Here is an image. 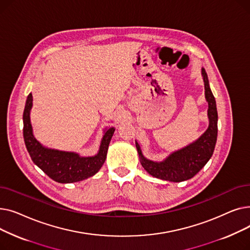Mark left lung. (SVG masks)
<instances>
[{"mask_svg": "<svg viewBox=\"0 0 250 250\" xmlns=\"http://www.w3.org/2000/svg\"><path fill=\"white\" fill-rule=\"evenodd\" d=\"M202 75L205 83V96L208 104V127L206 132L188 146L170 154L161 162L146 159L136 141V147L142 166L149 174L156 178L172 182L190 179L207 164L213 155L218 134V112L216 100L209 88L208 75L204 68L202 69Z\"/></svg>", "mask_w": 250, "mask_h": 250, "instance_id": "left-lung-1", "label": "left lung"}]
</instances>
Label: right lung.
I'll list each match as a JSON object with an SVG mask.
<instances>
[{
	"instance_id": "right-lung-1",
	"label": "right lung",
	"mask_w": 250,
	"mask_h": 250,
	"mask_svg": "<svg viewBox=\"0 0 250 250\" xmlns=\"http://www.w3.org/2000/svg\"><path fill=\"white\" fill-rule=\"evenodd\" d=\"M32 94L26 100L23 112V137L25 146L35 165L60 183H72L84 180L96 174L102 167L110 140L115 127H109L101 140L99 152L92 157H81L74 152H64L43 147L33 136L30 123V110L32 107Z\"/></svg>"
}]
</instances>
